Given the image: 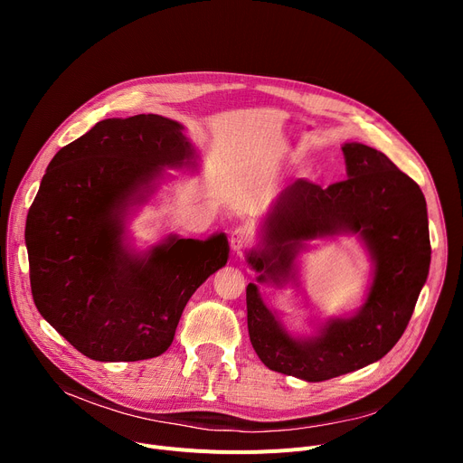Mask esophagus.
Returning <instances> with one entry per match:
<instances>
[{
  "label": "esophagus",
  "mask_w": 463,
  "mask_h": 463,
  "mask_svg": "<svg viewBox=\"0 0 463 463\" xmlns=\"http://www.w3.org/2000/svg\"><path fill=\"white\" fill-rule=\"evenodd\" d=\"M251 241H253V232L248 227H238L231 234V246L234 251L246 250Z\"/></svg>",
  "instance_id": "obj_1"
}]
</instances>
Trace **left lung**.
I'll list each match as a JSON object with an SVG mask.
<instances>
[{"instance_id":"1","label":"left lung","mask_w":463,"mask_h":463,"mask_svg":"<svg viewBox=\"0 0 463 463\" xmlns=\"http://www.w3.org/2000/svg\"><path fill=\"white\" fill-rule=\"evenodd\" d=\"M347 180L321 187L290 184L264 222L262 250L250 253L259 281L295 278V259L307 240L358 234L373 257L375 274L364 307L349 319H330L319 335L298 339L246 288L248 330L266 368L309 383L360 370L383 358L402 334L430 270V231L420 187L366 144L344 146Z\"/></svg>"}]
</instances>
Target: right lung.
Returning <instances> with one entry per match:
<instances>
[{"label": "right lung", "instance_id": "obj_1", "mask_svg": "<svg viewBox=\"0 0 463 463\" xmlns=\"http://www.w3.org/2000/svg\"><path fill=\"white\" fill-rule=\"evenodd\" d=\"M178 121L109 118L54 156L28 212L33 302L91 360L165 353L189 298L227 264L225 234L170 238L146 255L124 248V210L161 175L193 157ZM142 199V194H140Z\"/></svg>", "mask_w": 463, "mask_h": 463}]
</instances>
